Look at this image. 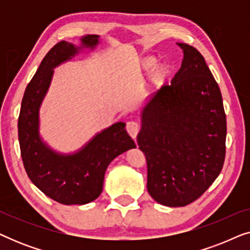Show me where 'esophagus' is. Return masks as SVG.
I'll list each match as a JSON object with an SVG mask.
<instances>
[{
    "label": "esophagus",
    "mask_w": 250,
    "mask_h": 250,
    "mask_svg": "<svg viewBox=\"0 0 250 250\" xmlns=\"http://www.w3.org/2000/svg\"><path fill=\"white\" fill-rule=\"evenodd\" d=\"M126 131L131 135L132 139L135 140L136 135H138L140 131V126L136 122H127V124H126Z\"/></svg>",
    "instance_id": "esophagus-1"
}]
</instances>
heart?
<instances>
[{"label": "heart", "instance_id": "heart-1", "mask_svg": "<svg viewBox=\"0 0 250 250\" xmlns=\"http://www.w3.org/2000/svg\"><path fill=\"white\" fill-rule=\"evenodd\" d=\"M158 63V60H157L156 57H146L140 61V68L143 71H150L152 69V80L156 82V83H162V82L165 81V78L168 75V68H167L165 64H157Z\"/></svg>", "mask_w": 250, "mask_h": 250}]
</instances>
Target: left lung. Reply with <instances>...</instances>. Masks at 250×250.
Returning a JSON list of instances; mask_svg holds the SVG:
<instances>
[{"instance_id":"8db88e82","label":"left lung","mask_w":250,"mask_h":250,"mask_svg":"<svg viewBox=\"0 0 250 250\" xmlns=\"http://www.w3.org/2000/svg\"><path fill=\"white\" fill-rule=\"evenodd\" d=\"M177 45L181 68L146 101L138 134L146 189L168 207L187 206L211 186L223 167L227 139L223 99L206 61L193 46Z\"/></svg>"}]
</instances>
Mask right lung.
Listing matches in <instances>:
<instances>
[{"mask_svg": "<svg viewBox=\"0 0 250 250\" xmlns=\"http://www.w3.org/2000/svg\"><path fill=\"white\" fill-rule=\"evenodd\" d=\"M99 35H85L81 46L61 41L41 62L23 94L18 119L20 152L30 181L51 199L63 205H85L102 192L105 169L116 157L135 143L118 122L95 134L74 153H59L40 135V107L53 76V69L70 60L82 49L93 50Z\"/></svg>", "mask_w": 250, "mask_h": 250, "instance_id": "right-lung-1", "label": "right lung"}]
</instances>
